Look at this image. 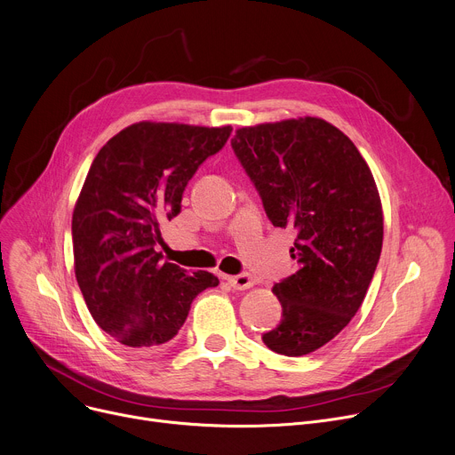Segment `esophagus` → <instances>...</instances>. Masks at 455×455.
<instances>
[{
  "instance_id": "34e87169",
  "label": "esophagus",
  "mask_w": 455,
  "mask_h": 455,
  "mask_svg": "<svg viewBox=\"0 0 455 455\" xmlns=\"http://www.w3.org/2000/svg\"><path fill=\"white\" fill-rule=\"evenodd\" d=\"M228 278V283L231 284V288H235V290H250V288H253V284H255V281H253V276L251 275H248V273H242V275H235V276H226Z\"/></svg>"
}]
</instances>
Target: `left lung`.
Wrapping results in <instances>:
<instances>
[{
    "instance_id": "left-lung-1",
    "label": "left lung",
    "mask_w": 455,
    "mask_h": 455,
    "mask_svg": "<svg viewBox=\"0 0 455 455\" xmlns=\"http://www.w3.org/2000/svg\"><path fill=\"white\" fill-rule=\"evenodd\" d=\"M231 148L275 228H295L297 271L273 286L283 321L262 335L273 352L300 357L352 321L382 248L373 174L342 131L304 116L236 129Z\"/></svg>"
}]
</instances>
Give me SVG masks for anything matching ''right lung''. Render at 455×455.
Instances as JSON below:
<instances>
[{
	"mask_svg": "<svg viewBox=\"0 0 455 455\" xmlns=\"http://www.w3.org/2000/svg\"><path fill=\"white\" fill-rule=\"evenodd\" d=\"M233 127L138 122L100 149L73 213L76 281L94 323L140 354L179 333L193 299L219 286L213 273L188 275L162 262L160 224L180 213L200 164Z\"/></svg>",
	"mask_w": 455,
	"mask_h": 455,
	"instance_id": "add662e5",
	"label": "right lung"
}]
</instances>
